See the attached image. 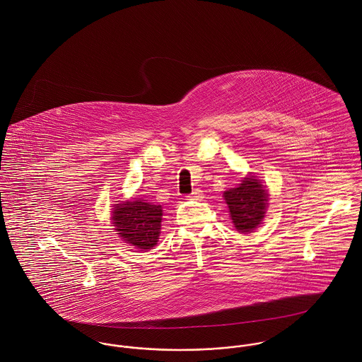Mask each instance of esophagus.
<instances>
[{
	"instance_id": "1",
	"label": "esophagus",
	"mask_w": 362,
	"mask_h": 362,
	"mask_svg": "<svg viewBox=\"0 0 362 362\" xmlns=\"http://www.w3.org/2000/svg\"><path fill=\"white\" fill-rule=\"evenodd\" d=\"M188 198H189V199H194V201H199V199L204 198V194H202L201 189H194V191L188 195Z\"/></svg>"
}]
</instances>
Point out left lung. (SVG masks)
Instances as JSON below:
<instances>
[{
	"label": "left lung",
	"mask_w": 362,
	"mask_h": 362,
	"mask_svg": "<svg viewBox=\"0 0 362 362\" xmlns=\"http://www.w3.org/2000/svg\"><path fill=\"white\" fill-rule=\"evenodd\" d=\"M224 199L238 233H251L264 217L267 191L255 177H247L240 187L226 191Z\"/></svg>",
	"instance_id": "left-lung-1"
}]
</instances>
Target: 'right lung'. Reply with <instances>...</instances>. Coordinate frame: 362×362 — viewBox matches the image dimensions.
Returning a JSON list of instances; mask_svg holds the SVG:
<instances>
[{
  "label": "right lung",
  "mask_w": 362,
  "mask_h": 362,
  "mask_svg": "<svg viewBox=\"0 0 362 362\" xmlns=\"http://www.w3.org/2000/svg\"><path fill=\"white\" fill-rule=\"evenodd\" d=\"M161 211L160 205L135 199L114 207L112 224L125 243L146 252L158 240Z\"/></svg>",
  "instance_id": "obj_1"
}]
</instances>
